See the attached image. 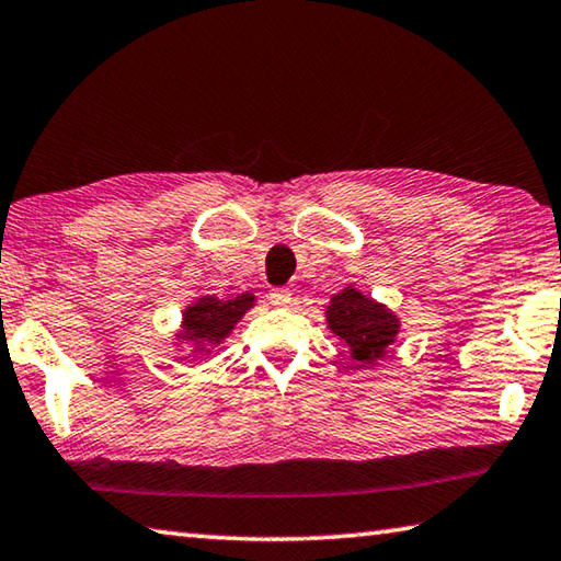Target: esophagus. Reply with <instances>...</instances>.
<instances>
[{
    "label": "esophagus",
    "mask_w": 561,
    "mask_h": 561,
    "mask_svg": "<svg viewBox=\"0 0 561 561\" xmlns=\"http://www.w3.org/2000/svg\"><path fill=\"white\" fill-rule=\"evenodd\" d=\"M270 301L274 304V307H289V304H291V291L287 287L270 289Z\"/></svg>",
    "instance_id": "obj_1"
}]
</instances>
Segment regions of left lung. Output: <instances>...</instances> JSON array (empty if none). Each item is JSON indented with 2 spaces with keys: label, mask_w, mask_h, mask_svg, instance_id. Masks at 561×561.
<instances>
[{
  "label": "left lung",
  "mask_w": 561,
  "mask_h": 561,
  "mask_svg": "<svg viewBox=\"0 0 561 561\" xmlns=\"http://www.w3.org/2000/svg\"><path fill=\"white\" fill-rule=\"evenodd\" d=\"M327 321L358 364H374L383 358L386 348L393 344L398 327H401L393 311L351 287L331 297Z\"/></svg>",
  "instance_id": "1"
}]
</instances>
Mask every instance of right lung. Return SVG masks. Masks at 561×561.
I'll use <instances>...</instances> for the list:
<instances>
[{
  "mask_svg": "<svg viewBox=\"0 0 561 561\" xmlns=\"http://www.w3.org/2000/svg\"><path fill=\"white\" fill-rule=\"evenodd\" d=\"M252 304H254V297H250V294H242V297H234L227 301L217 297H203L201 301H195L193 307H187L183 317L185 331L180 334V339L197 341V344L203 346L220 344Z\"/></svg>",
  "mask_w": 561,
  "mask_h": 561,
  "instance_id": "right-lung-1",
  "label": "right lung"
}]
</instances>
